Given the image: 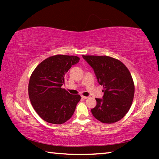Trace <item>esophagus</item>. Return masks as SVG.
I'll return each mask as SVG.
<instances>
[{"instance_id": "esophagus-1", "label": "esophagus", "mask_w": 159, "mask_h": 159, "mask_svg": "<svg viewBox=\"0 0 159 159\" xmlns=\"http://www.w3.org/2000/svg\"><path fill=\"white\" fill-rule=\"evenodd\" d=\"M81 98H82L83 99H86L88 98V97H86V96H81Z\"/></svg>"}]
</instances>
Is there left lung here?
Returning a JSON list of instances; mask_svg holds the SVG:
<instances>
[{"mask_svg": "<svg viewBox=\"0 0 159 159\" xmlns=\"http://www.w3.org/2000/svg\"><path fill=\"white\" fill-rule=\"evenodd\" d=\"M83 58L103 86V98H96L97 105L91 109L93 116L104 123L118 121L133 103L134 85L130 71L121 61L109 56L83 55Z\"/></svg>", "mask_w": 159, "mask_h": 159, "instance_id": "1", "label": "left lung"}]
</instances>
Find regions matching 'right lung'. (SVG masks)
<instances>
[{
	"instance_id": "1",
	"label": "right lung",
	"mask_w": 159,
	"mask_h": 159,
	"mask_svg": "<svg viewBox=\"0 0 159 159\" xmlns=\"http://www.w3.org/2000/svg\"><path fill=\"white\" fill-rule=\"evenodd\" d=\"M79 60L77 56H52L40 63L32 73L28 88L29 99L45 121L62 124L74 114L80 96L71 95L61 85L66 72Z\"/></svg>"
}]
</instances>
